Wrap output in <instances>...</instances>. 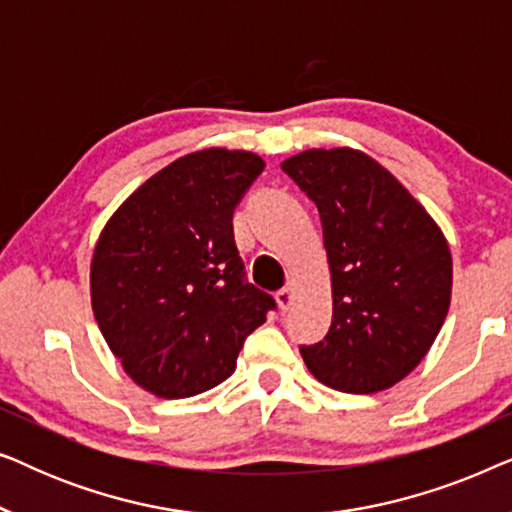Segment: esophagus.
Here are the masks:
<instances>
[{
    "mask_svg": "<svg viewBox=\"0 0 512 512\" xmlns=\"http://www.w3.org/2000/svg\"><path fill=\"white\" fill-rule=\"evenodd\" d=\"M277 303L282 310H291V305L296 303V291H293V286H284V289L277 291Z\"/></svg>",
    "mask_w": 512,
    "mask_h": 512,
    "instance_id": "esophagus-1",
    "label": "esophagus"
}]
</instances>
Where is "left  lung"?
I'll use <instances>...</instances> for the list:
<instances>
[{
	"mask_svg": "<svg viewBox=\"0 0 512 512\" xmlns=\"http://www.w3.org/2000/svg\"><path fill=\"white\" fill-rule=\"evenodd\" d=\"M282 170L319 209L331 270V328L300 347L307 370L347 394L394 387L419 366L450 310L443 230L363 151L307 149Z\"/></svg>",
	"mask_w": 512,
	"mask_h": 512,
	"instance_id": "8db88e82",
	"label": "left lung"
}]
</instances>
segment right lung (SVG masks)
<instances>
[{"instance_id": "obj_1", "label": "right lung", "mask_w": 512, "mask_h": 512, "mask_svg": "<svg viewBox=\"0 0 512 512\" xmlns=\"http://www.w3.org/2000/svg\"><path fill=\"white\" fill-rule=\"evenodd\" d=\"M263 158L221 146L186 153L111 214L90 261V305L125 373L160 398L216 387L275 307L244 282L233 209Z\"/></svg>"}]
</instances>
